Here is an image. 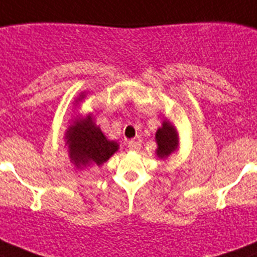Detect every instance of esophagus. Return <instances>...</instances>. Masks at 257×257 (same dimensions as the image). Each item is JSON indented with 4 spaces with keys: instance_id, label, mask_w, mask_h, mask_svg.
Instances as JSON below:
<instances>
[{
    "instance_id": "34e87169",
    "label": "esophagus",
    "mask_w": 257,
    "mask_h": 257,
    "mask_svg": "<svg viewBox=\"0 0 257 257\" xmlns=\"http://www.w3.org/2000/svg\"><path fill=\"white\" fill-rule=\"evenodd\" d=\"M128 148L131 149V151H133V152H137V151H140L141 145H140V143H137V141L131 140L128 143Z\"/></svg>"
}]
</instances>
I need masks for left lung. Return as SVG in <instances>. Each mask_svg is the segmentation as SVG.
<instances>
[{
  "instance_id": "left-lung-1",
  "label": "left lung",
  "mask_w": 257,
  "mask_h": 257,
  "mask_svg": "<svg viewBox=\"0 0 257 257\" xmlns=\"http://www.w3.org/2000/svg\"><path fill=\"white\" fill-rule=\"evenodd\" d=\"M156 143V155L160 159H167L179 148V135L168 120L163 121V125L157 129Z\"/></svg>"
}]
</instances>
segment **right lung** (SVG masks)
Returning <instances> with one entry per match:
<instances>
[{
    "label": "right lung",
    "mask_w": 257,
    "mask_h": 257,
    "mask_svg": "<svg viewBox=\"0 0 257 257\" xmlns=\"http://www.w3.org/2000/svg\"><path fill=\"white\" fill-rule=\"evenodd\" d=\"M84 97L85 94L81 93L77 101ZM65 139L70 161L81 169L89 165L100 167L118 151V144L105 137L101 129L94 124L92 114L76 118L66 131Z\"/></svg>",
    "instance_id": "add662e5"
}]
</instances>
